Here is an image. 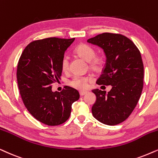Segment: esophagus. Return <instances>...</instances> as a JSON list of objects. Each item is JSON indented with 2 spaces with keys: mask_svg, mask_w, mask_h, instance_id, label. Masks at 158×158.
Segmentation results:
<instances>
[{
  "mask_svg": "<svg viewBox=\"0 0 158 158\" xmlns=\"http://www.w3.org/2000/svg\"><path fill=\"white\" fill-rule=\"evenodd\" d=\"M87 93V92H79V95H80V96H84V95H86V94Z\"/></svg>",
  "mask_w": 158,
  "mask_h": 158,
  "instance_id": "obj_1",
  "label": "esophagus"
}]
</instances>
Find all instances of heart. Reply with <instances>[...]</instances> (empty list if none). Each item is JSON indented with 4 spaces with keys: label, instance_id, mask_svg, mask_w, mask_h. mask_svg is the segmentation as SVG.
<instances>
[{
    "label": "heart",
    "instance_id": "b5f03b06",
    "mask_svg": "<svg viewBox=\"0 0 158 158\" xmlns=\"http://www.w3.org/2000/svg\"><path fill=\"white\" fill-rule=\"evenodd\" d=\"M74 53L84 60L88 62L89 68L91 71L98 72L102 69L103 57L100 55H95V49L91 46L87 44H80L75 48ZM61 67L63 71H67L69 69V59L65 56L62 59ZM90 81L91 79L89 77H74L69 81L68 85L75 89L85 90Z\"/></svg>",
    "mask_w": 158,
    "mask_h": 158
}]
</instances>
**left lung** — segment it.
Listing matches in <instances>:
<instances>
[{
	"mask_svg": "<svg viewBox=\"0 0 158 158\" xmlns=\"http://www.w3.org/2000/svg\"><path fill=\"white\" fill-rule=\"evenodd\" d=\"M102 48L106 62L96 83L111 85L106 91L95 89L93 117L105 125H115L131 115L140 98L143 85V65L134 43L125 35L103 33L87 40Z\"/></svg>",
	"mask_w": 158,
	"mask_h": 158,
	"instance_id": "8db88e82",
	"label": "left lung"
}]
</instances>
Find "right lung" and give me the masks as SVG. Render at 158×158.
<instances>
[{
	"label": "right lung",
	"mask_w": 158,
	"mask_h": 158,
	"mask_svg": "<svg viewBox=\"0 0 158 158\" xmlns=\"http://www.w3.org/2000/svg\"><path fill=\"white\" fill-rule=\"evenodd\" d=\"M74 39L53 37L34 41L25 48L18 62L17 79L24 104L45 125L64 123L72 103L79 98V92L68 86L60 93L52 90V84L60 79L65 52Z\"/></svg>",
	"instance_id": "right-lung-1"
}]
</instances>
